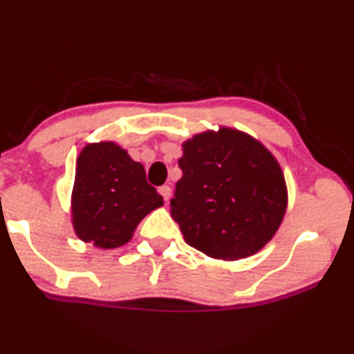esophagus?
Masks as SVG:
<instances>
[{
    "instance_id": "34e87169",
    "label": "esophagus",
    "mask_w": 354,
    "mask_h": 354,
    "mask_svg": "<svg viewBox=\"0 0 354 354\" xmlns=\"http://www.w3.org/2000/svg\"><path fill=\"white\" fill-rule=\"evenodd\" d=\"M160 194H161V196H163L165 201H168L169 196H171V188H169L168 185L160 186Z\"/></svg>"
}]
</instances>
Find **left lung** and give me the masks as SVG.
I'll return each mask as SVG.
<instances>
[{
  "label": "left lung",
  "mask_w": 354,
  "mask_h": 354,
  "mask_svg": "<svg viewBox=\"0 0 354 354\" xmlns=\"http://www.w3.org/2000/svg\"><path fill=\"white\" fill-rule=\"evenodd\" d=\"M183 176L171 216L185 241L218 259L254 254L273 238L286 211L278 161L245 133L221 128L183 145Z\"/></svg>",
  "instance_id": "obj_1"
}]
</instances>
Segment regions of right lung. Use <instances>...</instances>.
<instances>
[{"mask_svg":"<svg viewBox=\"0 0 354 354\" xmlns=\"http://www.w3.org/2000/svg\"><path fill=\"white\" fill-rule=\"evenodd\" d=\"M71 203L76 234L109 250L128 243L138 223L163 205V196L124 149L95 143L78 158Z\"/></svg>","mask_w":354,"mask_h":354,"instance_id":"add662e5","label":"right lung"}]
</instances>
